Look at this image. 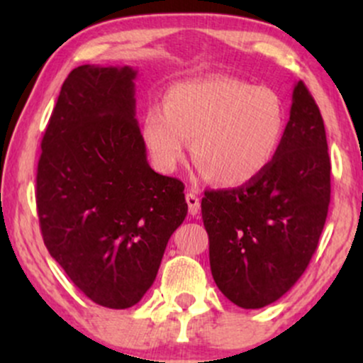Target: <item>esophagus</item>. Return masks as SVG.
<instances>
[{
    "label": "esophagus",
    "instance_id": "obj_1",
    "mask_svg": "<svg viewBox=\"0 0 363 363\" xmlns=\"http://www.w3.org/2000/svg\"><path fill=\"white\" fill-rule=\"evenodd\" d=\"M186 201H187V206H189V213L196 216L199 213V206H201V201H199V198L196 196L194 193H187L186 194Z\"/></svg>",
    "mask_w": 363,
    "mask_h": 363
}]
</instances>
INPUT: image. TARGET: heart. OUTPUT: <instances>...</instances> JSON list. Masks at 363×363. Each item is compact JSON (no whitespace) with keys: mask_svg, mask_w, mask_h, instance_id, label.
<instances>
[{"mask_svg":"<svg viewBox=\"0 0 363 363\" xmlns=\"http://www.w3.org/2000/svg\"><path fill=\"white\" fill-rule=\"evenodd\" d=\"M285 133L280 95L234 77L176 83L162 109L148 107L141 121V138L158 169L172 172L193 141L196 164L220 187L257 181L273 165Z\"/></svg>","mask_w":363,"mask_h":363,"instance_id":"b5f03b06","label":"heart"}]
</instances>
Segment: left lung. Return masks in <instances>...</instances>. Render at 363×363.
Segmentation results:
<instances>
[{"mask_svg": "<svg viewBox=\"0 0 363 363\" xmlns=\"http://www.w3.org/2000/svg\"><path fill=\"white\" fill-rule=\"evenodd\" d=\"M329 174L323 116L307 86L297 82L272 167L251 184L205 191L201 199L211 274L228 301L261 309L297 283L326 223Z\"/></svg>", "mask_w": 363, "mask_h": 363, "instance_id": "1", "label": "left lung"}]
</instances>
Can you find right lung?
<instances>
[{
  "label": "right lung",
  "mask_w": 363,
  "mask_h": 363,
  "mask_svg": "<svg viewBox=\"0 0 363 363\" xmlns=\"http://www.w3.org/2000/svg\"><path fill=\"white\" fill-rule=\"evenodd\" d=\"M131 66L74 68L43 138L37 213L45 247L90 301L128 309L153 285L184 222L179 179L148 165Z\"/></svg>",
  "instance_id": "obj_1"
}]
</instances>
